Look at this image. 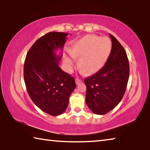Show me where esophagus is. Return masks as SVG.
<instances>
[{
    "label": "esophagus",
    "mask_w": 150,
    "mask_h": 150,
    "mask_svg": "<svg viewBox=\"0 0 150 150\" xmlns=\"http://www.w3.org/2000/svg\"><path fill=\"white\" fill-rule=\"evenodd\" d=\"M82 82V80H81V79H75V83H76V84L77 85H78V84H79L80 83H81Z\"/></svg>",
    "instance_id": "obj_1"
}]
</instances>
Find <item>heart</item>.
Here are the masks:
<instances>
[{"label": "heart", "instance_id": "b5f03b06", "mask_svg": "<svg viewBox=\"0 0 150 150\" xmlns=\"http://www.w3.org/2000/svg\"><path fill=\"white\" fill-rule=\"evenodd\" d=\"M112 44L107 37L87 35L73 44L70 55L73 58H79V65L89 74L98 72L108 60ZM64 62L67 70L71 71L75 62L71 58L65 57Z\"/></svg>", "mask_w": 150, "mask_h": 150}]
</instances>
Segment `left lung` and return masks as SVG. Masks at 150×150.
I'll list each match as a JSON object with an SVG mask.
<instances>
[{
	"label": "left lung",
	"instance_id": "left-lung-1",
	"mask_svg": "<svg viewBox=\"0 0 150 150\" xmlns=\"http://www.w3.org/2000/svg\"><path fill=\"white\" fill-rule=\"evenodd\" d=\"M110 36L112 47L105 65L84 81L86 103L96 115H105L118 105L125 93L130 73L125 50L112 35Z\"/></svg>",
	"mask_w": 150,
	"mask_h": 150
}]
</instances>
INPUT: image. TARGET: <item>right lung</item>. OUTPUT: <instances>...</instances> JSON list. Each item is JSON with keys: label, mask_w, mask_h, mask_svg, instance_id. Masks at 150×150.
Segmentation results:
<instances>
[{"label": "right lung", "mask_w": 150, "mask_h": 150, "mask_svg": "<svg viewBox=\"0 0 150 150\" xmlns=\"http://www.w3.org/2000/svg\"><path fill=\"white\" fill-rule=\"evenodd\" d=\"M68 34L52 32L35 42L25 59L24 78L28 93L42 111L52 116L64 112L71 94L76 87L75 79L59 67L63 49Z\"/></svg>", "instance_id": "right-lung-1"}]
</instances>
